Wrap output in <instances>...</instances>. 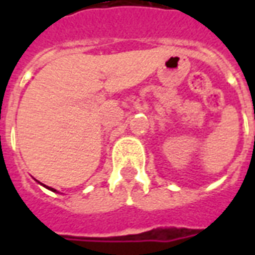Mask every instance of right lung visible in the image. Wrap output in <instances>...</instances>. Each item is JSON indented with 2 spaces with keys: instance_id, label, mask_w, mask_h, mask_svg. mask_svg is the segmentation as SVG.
<instances>
[{
  "instance_id": "obj_1",
  "label": "right lung",
  "mask_w": 255,
  "mask_h": 255,
  "mask_svg": "<svg viewBox=\"0 0 255 255\" xmlns=\"http://www.w3.org/2000/svg\"><path fill=\"white\" fill-rule=\"evenodd\" d=\"M49 188V190H52V191H56V190H53V188H50V187H47Z\"/></svg>"
}]
</instances>
